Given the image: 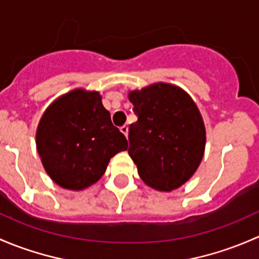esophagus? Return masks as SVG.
I'll use <instances>...</instances> for the list:
<instances>
[{
  "mask_svg": "<svg viewBox=\"0 0 259 259\" xmlns=\"http://www.w3.org/2000/svg\"><path fill=\"white\" fill-rule=\"evenodd\" d=\"M119 130H121V132L123 133L126 137H128V126H126V124H124V126H122Z\"/></svg>",
  "mask_w": 259,
  "mask_h": 259,
  "instance_id": "esophagus-1",
  "label": "esophagus"
}]
</instances>
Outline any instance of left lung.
<instances>
[{"mask_svg": "<svg viewBox=\"0 0 259 259\" xmlns=\"http://www.w3.org/2000/svg\"><path fill=\"white\" fill-rule=\"evenodd\" d=\"M137 114L130 126L128 154L141 180L157 191L181 187L194 175L206 147V128L198 107L175 84L153 83L131 91Z\"/></svg>", "mask_w": 259, "mask_h": 259, "instance_id": "obj_1", "label": "left lung"}]
</instances>
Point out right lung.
Returning a JSON list of instances; mask_svg holds the SVG:
<instances>
[{"label": "right lung", "mask_w": 259, "mask_h": 259, "mask_svg": "<svg viewBox=\"0 0 259 259\" xmlns=\"http://www.w3.org/2000/svg\"><path fill=\"white\" fill-rule=\"evenodd\" d=\"M37 152L51 180L71 191L95 185L114 154L128 148L97 91L76 89L53 101L36 132Z\"/></svg>", "instance_id": "obj_1"}]
</instances>
